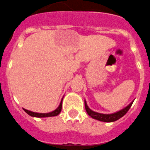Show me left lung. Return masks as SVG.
Listing matches in <instances>:
<instances>
[{"label": "left lung", "mask_w": 150, "mask_h": 150, "mask_svg": "<svg viewBox=\"0 0 150 150\" xmlns=\"http://www.w3.org/2000/svg\"><path fill=\"white\" fill-rule=\"evenodd\" d=\"M134 102V101H133ZM132 103L128 105L127 107H125V109H122L120 111L117 112L112 113V114H101V113L95 112L92 111L88 108V105L86 103V102H84V106H85V109L88 114L89 115L91 118H94V119H97V120L101 121V122H112L115 121H117L118 119L122 118V116H124L126 113L127 112V111L129 110V109L131 108V105H132Z\"/></svg>", "instance_id": "1"}]
</instances>
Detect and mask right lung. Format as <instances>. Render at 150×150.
Returning <instances> with one entry per match:
<instances>
[{
  "label": "right lung",
  "instance_id": "right-lung-1",
  "mask_svg": "<svg viewBox=\"0 0 150 150\" xmlns=\"http://www.w3.org/2000/svg\"><path fill=\"white\" fill-rule=\"evenodd\" d=\"M62 100H61V103L59 104V107L57 108V109H55L54 111L53 112H48V113H38V112H31V111H28L27 109H24V111L28 114L29 115L32 117H37V118H45V117H51V116H57L60 113L61 110H62Z\"/></svg>",
  "mask_w": 150,
  "mask_h": 150
}]
</instances>
